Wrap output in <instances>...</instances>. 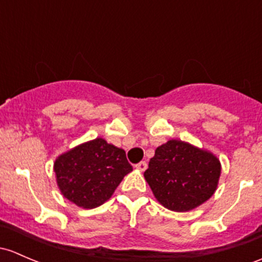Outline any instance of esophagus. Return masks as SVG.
<instances>
[{
	"label": "esophagus",
	"instance_id": "1",
	"mask_svg": "<svg viewBox=\"0 0 262 262\" xmlns=\"http://www.w3.org/2000/svg\"><path fill=\"white\" fill-rule=\"evenodd\" d=\"M136 168H137V169L142 170V172H144V170L147 169V163H145L144 161L139 162V163H137V164H136Z\"/></svg>",
	"mask_w": 262,
	"mask_h": 262
}]
</instances>
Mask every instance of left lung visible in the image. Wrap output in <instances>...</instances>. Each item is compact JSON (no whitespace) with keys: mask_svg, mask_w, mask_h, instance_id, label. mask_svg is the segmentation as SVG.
<instances>
[{"mask_svg":"<svg viewBox=\"0 0 262 262\" xmlns=\"http://www.w3.org/2000/svg\"><path fill=\"white\" fill-rule=\"evenodd\" d=\"M221 164L213 154L182 140H168L156 149L144 172L154 197L168 210H193L214 193Z\"/></svg>","mask_w":262,"mask_h":262,"instance_id":"1","label":"left lung"}]
</instances>
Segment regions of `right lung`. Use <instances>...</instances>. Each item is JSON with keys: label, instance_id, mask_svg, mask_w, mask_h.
<instances>
[{"label": "right lung", "instance_id": "1", "mask_svg": "<svg viewBox=\"0 0 262 262\" xmlns=\"http://www.w3.org/2000/svg\"><path fill=\"white\" fill-rule=\"evenodd\" d=\"M132 169L125 152L101 138L61 154L54 164L61 193L82 208L103 205Z\"/></svg>", "mask_w": 262, "mask_h": 262}]
</instances>
